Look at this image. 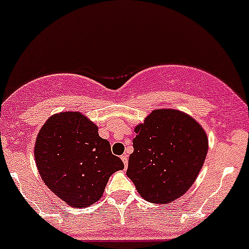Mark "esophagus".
<instances>
[{"label": "esophagus", "mask_w": 249, "mask_h": 249, "mask_svg": "<svg viewBox=\"0 0 249 249\" xmlns=\"http://www.w3.org/2000/svg\"><path fill=\"white\" fill-rule=\"evenodd\" d=\"M122 160H123V163H124V166H125V169L127 168V163H129V157H127V155L126 154H124L122 156Z\"/></svg>", "instance_id": "esophagus-1"}]
</instances>
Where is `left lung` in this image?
I'll return each mask as SVG.
<instances>
[{"label": "left lung", "instance_id": "obj_1", "mask_svg": "<svg viewBox=\"0 0 249 249\" xmlns=\"http://www.w3.org/2000/svg\"><path fill=\"white\" fill-rule=\"evenodd\" d=\"M126 175L151 203H170L190 189L200 174L208 137L200 123L174 108L154 110L135 127Z\"/></svg>", "mask_w": 249, "mask_h": 249}]
</instances>
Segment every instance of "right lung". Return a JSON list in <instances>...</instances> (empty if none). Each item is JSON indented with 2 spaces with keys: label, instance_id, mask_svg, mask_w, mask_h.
<instances>
[{
  "label": "right lung",
  "instance_id": "1",
  "mask_svg": "<svg viewBox=\"0 0 249 249\" xmlns=\"http://www.w3.org/2000/svg\"><path fill=\"white\" fill-rule=\"evenodd\" d=\"M34 157L48 189L73 208L99 201L111 175L124 169L97 125L75 111L46 120L35 141Z\"/></svg>",
  "mask_w": 249,
  "mask_h": 249
}]
</instances>
